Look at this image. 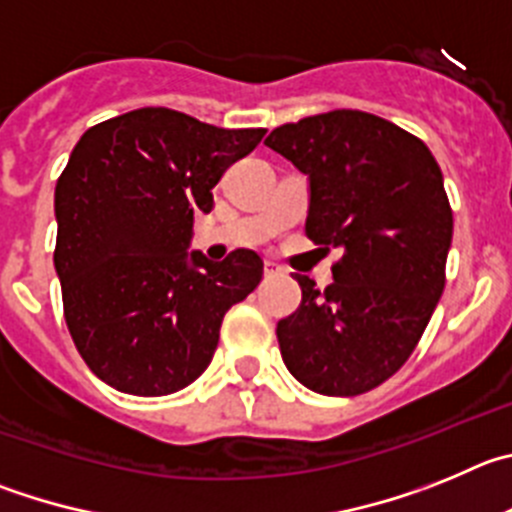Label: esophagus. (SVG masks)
Returning <instances> with one entry per match:
<instances>
[{"label": "esophagus", "mask_w": 512, "mask_h": 512, "mask_svg": "<svg viewBox=\"0 0 512 512\" xmlns=\"http://www.w3.org/2000/svg\"><path fill=\"white\" fill-rule=\"evenodd\" d=\"M283 273V270H280L278 265H275V262H265V275L267 278H273V275H280Z\"/></svg>", "instance_id": "34e87169"}]
</instances>
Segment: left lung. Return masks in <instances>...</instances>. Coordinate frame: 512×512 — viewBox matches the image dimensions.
<instances>
[{
	"label": "left lung",
	"mask_w": 512,
	"mask_h": 512,
	"mask_svg": "<svg viewBox=\"0 0 512 512\" xmlns=\"http://www.w3.org/2000/svg\"><path fill=\"white\" fill-rule=\"evenodd\" d=\"M308 178L306 234L342 250L321 293L278 324L288 372L321 395L367 393L403 367L444 293L449 199L431 150L375 114L336 109L265 140Z\"/></svg>",
	"instance_id": "obj_1"
}]
</instances>
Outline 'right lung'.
<instances>
[{"label": "right lung", "mask_w": 512, "mask_h": 512, "mask_svg": "<svg viewBox=\"0 0 512 512\" xmlns=\"http://www.w3.org/2000/svg\"><path fill=\"white\" fill-rule=\"evenodd\" d=\"M265 130H222L145 107L84 132L55 186V273L66 324L99 380L170 395L209 367L224 313L262 280V260L188 250L193 214Z\"/></svg>", "instance_id": "obj_1"}]
</instances>
